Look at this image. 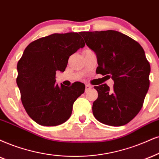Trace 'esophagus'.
<instances>
[{
  "instance_id": "obj_1",
  "label": "esophagus",
  "mask_w": 159,
  "mask_h": 159,
  "mask_svg": "<svg viewBox=\"0 0 159 159\" xmlns=\"http://www.w3.org/2000/svg\"><path fill=\"white\" fill-rule=\"evenodd\" d=\"M92 88V86L90 85V84H86L85 85V91H89V90H90Z\"/></svg>"
}]
</instances>
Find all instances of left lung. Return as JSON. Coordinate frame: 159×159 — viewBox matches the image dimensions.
Returning <instances> with one entry per match:
<instances>
[{
    "instance_id": "8db88e82",
    "label": "left lung",
    "mask_w": 159,
    "mask_h": 159,
    "mask_svg": "<svg viewBox=\"0 0 159 159\" xmlns=\"http://www.w3.org/2000/svg\"><path fill=\"white\" fill-rule=\"evenodd\" d=\"M85 43L96 53L97 74L113 79L94 86L98 98L92 111L98 121L110 126L127 124L142 109L150 86V66L141 45L122 33L113 30L82 32Z\"/></svg>"
}]
</instances>
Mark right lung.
<instances>
[{"label": "right lung", "mask_w": 159, "mask_h": 159, "mask_svg": "<svg viewBox=\"0 0 159 159\" xmlns=\"http://www.w3.org/2000/svg\"><path fill=\"white\" fill-rule=\"evenodd\" d=\"M85 45L78 33H55L25 48L17 62L16 81L25 111L38 125L57 126L69 119L85 85L76 82L70 87L59 86L56 71L63 72L69 57Z\"/></svg>", "instance_id": "obj_1"}]
</instances>
